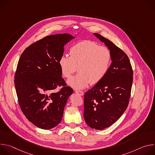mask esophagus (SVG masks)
Masks as SVG:
<instances>
[{"label": "esophagus", "mask_w": 155, "mask_h": 155, "mask_svg": "<svg viewBox=\"0 0 155 155\" xmlns=\"http://www.w3.org/2000/svg\"><path fill=\"white\" fill-rule=\"evenodd\" d=\"M75 93L77 94H78V95H80V96H83V94H84V93L81 91H78L77 90V91H75Z\"/></svg>", "instance_id": "34e87169"}]
</instances>
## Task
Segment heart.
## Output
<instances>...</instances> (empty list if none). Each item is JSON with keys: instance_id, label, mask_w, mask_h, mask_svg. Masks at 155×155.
I'll use <instances>...</instances> for the list:
<instances>
[{"instance_id": "heart-1", "label": "heart", "mask_w": 155, "mask_h": 155, "mask_svg": "<svg viewBox=\"0 0 155 155\" xmlns=\"http://www.w3.org/2000/svg\"><path fill=\"white\" fill-rule=\"evenodd\" d=\"M70 56L63 54L59 65L63 76L69 78L77 71L79 73L68 81L75 89H83L90 83L96 84L106 75L111 62L112 55L108 48L99 46L90 40H82L73 45Z\"/></svg>"}]
</instances>
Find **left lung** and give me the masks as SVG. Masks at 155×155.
<instances>
[{
    "mask_svg": "<svg viewBox=\"0 0 155 155\" xmlns=\"http://www.w3.org/2000/svg\"><path fill=\"white\" fill-rule=\"evenodd\" d=\"M94 35L110 51L112 63L105 77L84 94L83 116L90 127L102 130L116 122L126 110L133 71L123 50L101 35Z\"/></svg>",
    "mask_w": 155,
    "mask_h": 155,
    "instance_id": "8db88e82",
    "label": "left lung"
}]
</instances>
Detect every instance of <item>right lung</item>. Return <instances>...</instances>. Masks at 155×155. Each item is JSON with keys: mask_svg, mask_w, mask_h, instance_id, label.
<instances>
[{"mask_svg": "<svg viewBox=\"0 0 155 155\" xmlns=\"http://www.w3.org/2000/svg\"><path fill=\"white\" fill-rule=\"evenodd\" d=\"M75 37L68 34L47 36L22 53L15 75L20 108L37 127L50 129L61 121L64 109L73 90L62 78L59 59L64 47ZM64 87L56 93L57 87Z\"/></svg>", "mask_w": 155, "mask_h": 155, "instance_id": "right-lung-1", "label": "right lung"}]
</instances>
